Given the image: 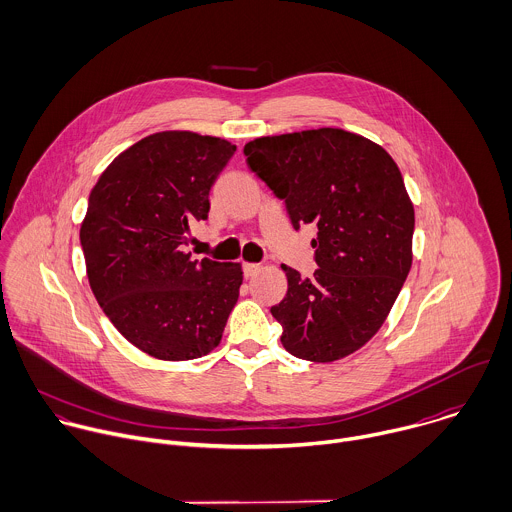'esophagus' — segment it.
<instances>
[{"label": "esophagus", "instance_id": "obj_1", "mask_svg": "<svg viewBox=\"0 0 512 512\" xmlns=\"http://www.w3.org/2000/svg\"><path fill=\"white\" fill-rule=\"evenodd\" d=\"M259 271H261V265H257V263H243V273H245L247 279L255 277Z\"/></svg>", "mask_w": 512, "mask_h": 512}]
</instances>
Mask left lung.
Here are the masks:
<instances>
[{"label": "left lung", "instance_id": "8db88e82", "mask_svg": "<svg viewBox=\"0 0 512 512\" xmlns=\"http://www.w3.org/2000/svg\"><path fill=\"white\" fill-rule=\"evenodd\" d=\"M243 153L285 201L293 227L319 229L313 277L283 265L287 297L271 307L283 347L313 363L359 351L413 265L415 209L397 163L379 143L337 127L257 137Z\"/></svg>", "mask_w": 512, "mask_h": 512}]
</instances>
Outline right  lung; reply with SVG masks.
<instances>
[{
	"label": "right lung",
	"instance_id": "add662e5",
	"mask_svg": "<svg viewBox=\"0 0 512 512\" xmlns=\"http://www.w3.org/2000/svg\"><path fill=\"white\" fill-rule=\"evenodd\" d=\"M235 149L221 137L159 131L121 151L89 193L79 229L89 287L115 329L155 359L211 353L239 299L241 263L183 251Z\"/></svg>",
	"mask_w": 512,
	"mask_h": 512
}]
</instances>
